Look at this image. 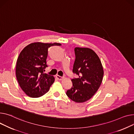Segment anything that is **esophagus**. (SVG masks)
Instances as JSON below:
<instances>
[{
    "instance_id": "34e87169",
    "label": "esophagus",
    "mask_w": 134,
    "mask_h": 134,
    "mask_svg": "<svg viewBox=\"0 0 134 134\" xmlns=\"http://www.w3.org/2000/svg\"><path fill=\"white\" fill-rule=\"evenodd\" d=\"M56 77H57L59 80H62V79H64V77L60 76H59V75H56Z\"/></svg>"
}]
</instances>
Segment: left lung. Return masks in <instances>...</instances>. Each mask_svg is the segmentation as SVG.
Segmentation results:
<instances>
[{"label":"left lung","mask_w":134,"mask_h":134,"mask_svg":"<svg viewBox=\"0 0 134 134\" xmlns=\"http://www.w3.org/2000/svg\"><path fill=\"white\" fill-rule=\"evenodd\" d=\"M73 72L79 77L72 79L73 87L66 95L76 103L85 102L99 90L103 76V68L96 53L89 48L75 47Z\"/></svg>","instance_id":"obj_1"}]
</instances>
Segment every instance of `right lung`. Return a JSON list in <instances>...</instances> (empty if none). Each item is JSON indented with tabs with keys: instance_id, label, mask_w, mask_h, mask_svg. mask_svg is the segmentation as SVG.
I'll return each instance as SVG.
<instances>
[{
	"instance_id": "right-lung-1",
	"label": "right lung",
	"mask_w": 134,
	"mask_h": 134,
	"mask_svg": "<svg viewBox=\"0 0 134 134\" xmlns=\"http://www.w3.org/2000/svg\"><path fill=\"white\" fill-rule=\"evenodd\" d=\"M61 45L57 42H37L28 44L21 51L17 59L15 74L20 87L27 95L37 98L48 92L55 78L43 73L47 67L48 49Z\"/></svg>"
}]
</instances>
